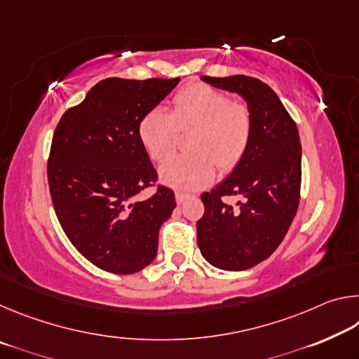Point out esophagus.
<instances>
[{
  "instance_id": "34e87169",
  "label": "esophagus",
  "mask_w": 359,
  "mask_h": 359,
  "mask_svg": "<svg viewBox=\"0 0 359 359\" xmlns=\"http://www.w3.org/2000/svg\"><path fill=\"white\" fill-rule=\"evenodd\" d=\"M191 194H188V193H182V191H177L175 193V201H177V204H182V203H185L188 198H190Z\"/></svg>"
}]
</instances>
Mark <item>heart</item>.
<instances>
[{
    "instance_id": "b5f03b06",
    "label": "heart",
    "mask_w": 359,
    "mask_h": 359,
    "mask_svg": "<svg viewBox=\"0 0 359 359\" xmlns=\"http://www.w3.org/2000/svg\"><path fill=\"white\" fill-rule=\"evenodd\" d=\"M252 115L242 102L212 85L196 82L180 88L171 112L160 107L145 112L137 137L150 160L163 161L177 147L180 133H190V154L175 155L160 169L161 180L177 190H198L215 177L217 166L229 172L245 156L252 139Z\"/></svg>"
}]
</instances>
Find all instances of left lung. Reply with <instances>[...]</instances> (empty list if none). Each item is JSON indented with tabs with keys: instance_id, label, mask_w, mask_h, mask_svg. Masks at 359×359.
Segmentation results:
<instances>
[{
	"instance_id": "left-lung-1",
	"label": "left lung",
	"mask_w": 359,
	"mask_h": 359,
	"mask_svg": "<svg viewBox=\"0 0 359 359\" xmlns=\"http://www.w3.org/2000/svg\"><path fill=\"white\" fill-rule=\"evenodd\" d=\"M217 88L239 93L252 115L245 156L226 180L203 193L204 215L196 223L198 247L212 266L244 271L280 245L301 198V141L297 126L274 90L248 76L209 77ZM228 196L241 201L229 206Z\"/></svg>"
}]
</instances>
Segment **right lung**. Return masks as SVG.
<instances>
[{
  "instance_id": "obj_1",
  "label": "right lung",
  "mask_w": 359,
  "mask_h": 359,
  "mask_svg": "<svg viewBox=\"0 0 359 359\" xmlns=\"http://www.w3.org/2000/svg\"><path fill=\"white\" fill-rule=\"evenodd\" d=\"M180 79L109 77L60 118L47 161L48 190L60 224L82 257L112 274H135L156 257L158 231L175 198L137 137L142 115L172 92Z\"/></svg>"
}]
</instances>
